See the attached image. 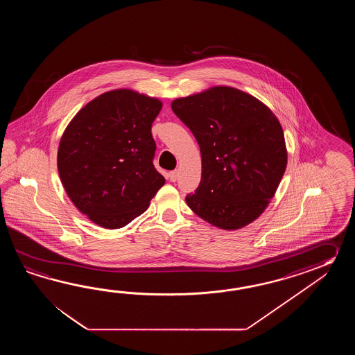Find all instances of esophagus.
I'll list each match as a JSON object with an SVG mask.
<instances>
[{
	"label": "esophagus",
	"instance_id": "34e87169",
	"mask_svg": "<svg viewBox=\"0 0 355 355\" xmlns=\"http://www.w3.org/2000/svg\"><path fill=\"white\" fill-rule=\"evenodd\" d=\"M178 176H179V171L178 170L168 173V179H170V181H173V182L178 180Z\"/></svg>",
	"mask_w": 355,
	"mask_h": 355
}]
</instances>
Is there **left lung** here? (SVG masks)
<instances>
[{
  "instance_id": "left-lung-1",
  "label": "left lung",
  "mask_w": 355,
  "mask_h": 355,
  "mask_svg": "<svg viewBox=\"0 0 355 355\" xmlns=\"http://www.w3.org/2000/svg\"><path fill=\"white\" fill-rule=\"evenodd\" d=\"M171 107L202 153L200 184L185 198L190 209L223 230L251 223L275 194L287 166L275 115L254 96L226 86L176 98Z\"/></svg>"
}]
</instances>
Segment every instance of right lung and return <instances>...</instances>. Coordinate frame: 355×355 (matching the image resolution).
I'll return each instance as SVG.
<instances>
[{
  "label": "right lung",
  "instance_id": "obj_1",
  "mask_svg": "<svg viewBox=\"0 0 355 355\" xmlns=\"http://www.w3.org/2000/svg\"><path fill=\"white\" fill-rule=\"evenodd\" d=\"M161 107L157 98L135 91H109L76 114L60 138L62 184L98 226H127L165 184L153 165L151 133Z\"/></svg>",
  "mask_w": 355,
  "mask_h": 355
}]
</instances>
